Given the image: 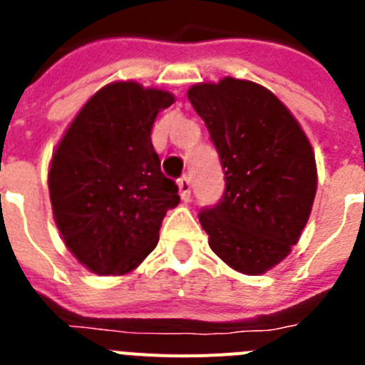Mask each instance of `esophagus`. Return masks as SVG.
I'll list each match as a JSON object with an SVG mask.
<instances>
[{
  "label": "esophagus",
  "mask_w": 365,
  "mask_h": 365,
  "mask_svg": "<svg viewBox=\"0 0 365 365\" xmlns=\"http://www.w3.org/2000/svg\"><path fill=\"white\" fill-rule=\"evenodd\" d=\"M179 193L180 199L185 202H188L192 199V180H190L188 175H182L179 179Z\"/></svg>",
  "instance_id": "esophagus-1"
}]
</instances>
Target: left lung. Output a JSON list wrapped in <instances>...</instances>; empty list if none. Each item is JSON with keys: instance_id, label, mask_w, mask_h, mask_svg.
<instances>
[{"instance_id": "obj_1", "label": "left lung", "mask_w": 365, "mask_h": 365, "mask_svg": "<svg viewBox=\"0 0 365 365\" xmlns=\"http://www.w3.org/2000/svg\"><path fill=\"white\" fill-rule=\"evenodd\" d=\"M188 100L205 120L225 170V193L199 214L210 248L257 276L298 243L316 195V160L292 113L259 83H195Z\"/></svg>"}]
</instances>
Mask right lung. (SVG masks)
<instances>
[{"instance_id":"obj_1","label":"right lung","mask_w":365,"mask_h":365,"mask_svg":"<svg viewBox=\"0 0 365 365\" xmlns=\"http://www.w3.org/2000/svg\"><path fill=\"white\" fill-rule=\"evenodd\" d=\"M172 93L113 82L87 100L56 146L49 170L51 205L63 243L102 276L137 269L157 247L179 188L160 172L151 144Z\"/></svg>"}]
</instances>
